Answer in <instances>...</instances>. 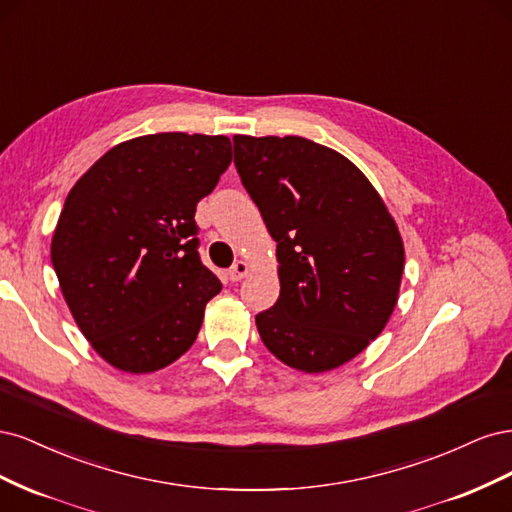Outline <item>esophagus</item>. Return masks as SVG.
<instances>
[{
    "instance_id": "1",
    "label": "esophagus",
    "mask_w": 512,
    "mask_h": 512,
    "mask_svg": "<svg viewBox=\"0 0 512 512\" xmlns=\"http://www.w3.org/2000/svg\"><path fill=\"white\" fill-rule=\"evenodd\" d=\"M247 271H250V265H247L245 260H237L235 265H232L230 271H228V280L230 282H239V280H243V277L247 275Z\"/></svg>"
}]
</instances>
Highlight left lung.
Here are the masks:
<instances>
[{
	"mask_svg": "<svg viewBox=\"0 0 512 512\" xmlns=\"http://www.w3.org/2000/svg\"><path fill=\"white\" fill-rule=\"evenodd\" d=\"M235 166L277 241L280 297L256 314L265 346L318 374L348 363L389 322L404 243L374 185L301 136H232Z\"/></svg>",
	"mask_w": 512,
	"mask_h": 512,
	"instance_id": "obj_1",
	"label": "left lung"
}]
</instances>
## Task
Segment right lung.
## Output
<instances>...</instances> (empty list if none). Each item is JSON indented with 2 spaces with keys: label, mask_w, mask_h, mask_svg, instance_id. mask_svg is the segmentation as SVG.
Listing matches in <instances>:
<instances>
[{
  "label": "right lung",
  "mask_w": 512,
  "mask_h": 512,
  "mask_svg": "<svg viewBox=\"0 0 512 512\" xmlns=\"http://www.w3.org/2000/svg\"><path fill=\"white\" fill-rule=\"evenodd\" d=\"M232 160L230 138L162 132L106 151L74 183L51 243L70 312L106 363L162 369L188 350L222 284L194 220Z\"/></svg>",
  "instance_id": "obj_1"
}]
</instances>
